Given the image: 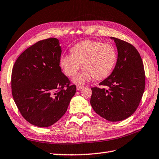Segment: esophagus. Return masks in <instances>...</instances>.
<instances>
[{
	"label": "esophagus",
	"instance_id": "esophagus-1",
	"mask_svg": "<svg viewBox=\"0 0 159 159\" xmlns=\"http://www.w3.org/2000/svg\"><path fill=\"white\" fill-rule=\"evenodd\" d=\"M83 88V86L82 85H76V89L77 90H80Z\"/></svg>",
	"mask_w": 159,
	"mask_h": 159
}]
</instances>
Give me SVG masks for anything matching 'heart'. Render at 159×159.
<instances>
[{
	"label": "heart",
	"mask_w": 159,
	"mask_h": 159,
	"mask_svg": "<svg viewBox=\"0 0 159 159\" xmlns=\"http://www.w3.org/2000/svg\"><path fill=\"white\" fill-rule=\"evenodd\" d=\"M71 52L62 55L60 63L68 76L75 75L83 65L85 69L73 79V81L79 85H83L94 77L98 80L106 78L116 62L114 47L96 40L78 43L71 49Z\"/></svg>",
	"instance_id": "obj_1"
}]
</instances>
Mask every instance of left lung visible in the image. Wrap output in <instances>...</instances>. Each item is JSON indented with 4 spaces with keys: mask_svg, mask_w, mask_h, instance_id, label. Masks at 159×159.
Instances as JSON below:
<instances>
[{
    "mask_svg": "<svg viewBox=\"0 0 159 159\" xmlns=\"http://www.w3.org/2000/svg\"><path fill=\"white\" fill-rule=\"evenodd\" d=\"M118 50L116 66L107 79L92 88L90 103L96 113L111 122L123 120L134 113L141 102L145 76L139 52L130 43L111 37Z\"/></svg>",
    "mask_w": 159,
    "mask_h": 159,
    "instance_id": "obj_1",
    "label": "left lung"
}]
</instances>
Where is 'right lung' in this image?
<instances>
[{
  "label": "right lung",
  "instance_id": "right-lung-1",
  "mask_svg": "<svg viewBox=\"0 0 159 159\" xmlns=\"http://www.w3.org/2000/svg\"><path fill=\"white\" fill-rule=\"evenodd\" d=\"M59 40L37 42L16 61L11 72V92L22 116L32 125L51 126L66 112L76 85L61 71Z\"/></svg>",
  "mask_w": 159,
  "mask_h": 159
}]
</instances>
